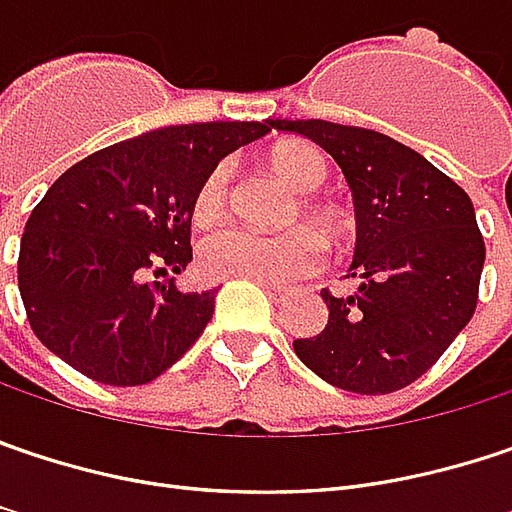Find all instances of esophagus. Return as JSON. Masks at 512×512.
Returning a JSON list of instances; mask_svg holds the SVG:
<instances>
[{
  "instance_id": "34e87169",
  "label": "esophagus",
  "mask_w": 512,
  "mask_h": 512,
  "mask_svg": "<svg viewBox=\"0 0 512 512\" xmlns=\"http://www.w3.org/2000/svg\"><path fill=\"white\" fill-rule=\"evenodd\" d=\"M255 284L263 286V289H266V292H269L272 298H286V295H289V286L275 284V281H260V278H257Z\"/></svg>"
}]
</instances>
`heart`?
Segmentation results:
<instances>
[{
    "instance_id": "obj_1",
    "label": "heart",
    "mask_w": 512,
    "mask_h": 512,
    "mask_svg": "<svg viewBox=\"0 0 512 512\" xmlns=\"http://www.w3.org/2000/svg\"><path fill=\"white\" fill-rule=\"evenodd\" d=\"M266 165L272 167L286 185L298 194H316L327 182V162L313 144L304 141H284L269 150ZM228 173L226 167H214L202 185L196 188L194 217L196 226H214L226 211ZM301 214L310 226L321 234L336 237L342 231V217L321 205V202H304ZM324 260V243L313 228L298 226L278 231V234H257L249 228H226L199 243L196 263L199 272L226 281V278H249V281H275V284H292L316 272Z\"/></svg>"
}]
</instances>
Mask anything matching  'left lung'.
<instances>
[{"instance_id": "left-lung-1", "label": "left lung", "mask_w": 512, "mask_h": 512, "mask_svg": "<svg viewBox=\"0 0 512 512\" xmlns=\"http://www.w3.org/2000/svg\"><path fill=\"white\" fill-rule=\"evenodd\" d=\"M269 127L310 138L342 167L356 208L350 295L321 292L327 324L295 339L298 359L353 394H391L423 376L478 304L484 237L472 199L417 150L333 121Z\"/></svg>"}]
</instances>
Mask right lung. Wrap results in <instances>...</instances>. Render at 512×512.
<instances>
[{"label": "right lung", "mask_w": 512, "mask_h": 512, "mask_svg": "<svg viewBox=\"0 0 512 512\" xmlns=\"http://www.w3.org/2000/svg\"><path fill=\"white\" fill-rule=\"evenodd\" d=\"M266 133L269 121L176 124L69 167L19 243V295L37 339L104 385H144L182 359L214 316V289L182 292L170 278L194 257L196 188Z\"/></svg>", "instance_id": "obj_1"}]
</instances>
